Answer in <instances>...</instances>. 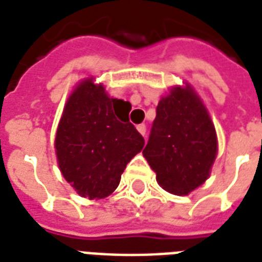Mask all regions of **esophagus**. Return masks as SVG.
<instances>
[{
    "label": "esophagus",
    "mask_w": 262,
    "mask_h": 262,
    "mask_svg": "<svg viewBox=\"0 0 262 262\" xmlns=\"http://www.w3.org/2000/svg\"><path fill=\"white\" fill-rule=\"evenodd\" d=\"M137 130L140 132V135H143V136L147 135V127H145V125H144V123H141V125H137Z\"/></svg>",
    "instance_id": "34e87169"
}]
</instances>
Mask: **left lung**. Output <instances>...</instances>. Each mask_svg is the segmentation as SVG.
Here are the masks:
<instances>
[{
    "label": "left lung",
    "mask_w": 262,
    "mask_h": 262,
    "mask_svg": "<svg viewBox=\"0 0 262 262\" xmlns=\"http://www.w3.org/2000/svg\"><path fill=\"white\" fill-rule=\"evenodd\" d=\"M217 137L208 110L190 85L171 88L160 99L143 151L164 190L186 195L211 174Z\"/></svg>",
    "instance_id": "1"
}]
</instances>
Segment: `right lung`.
<instances>
[{"instance_id":"1","label":"right lung","mask_w":262,"mask_h":262,"mask_svg":"<svg viewBox=\"0 0 262 262\" xmlns=\"http://www.w3.org/2000/svg\"><path fill=\"white\" fill-rule=\"evenodd\" d=\"M122 103L91 77L75 88L65 104L55 154L63 178L81 197L110 195L126 164L143 149V136L129 119L118 117Z\"/></svg>"}]
</instances>
